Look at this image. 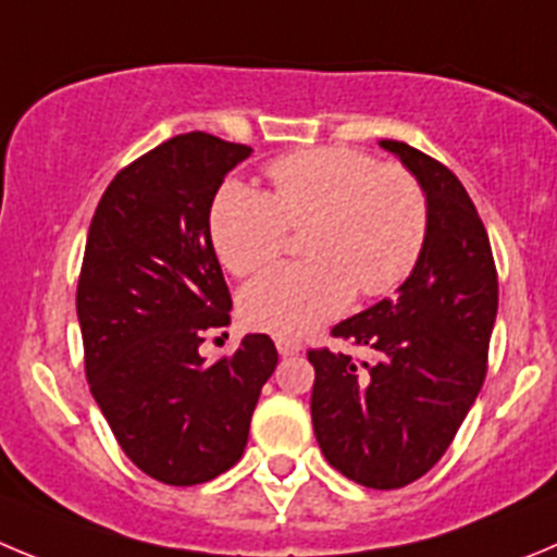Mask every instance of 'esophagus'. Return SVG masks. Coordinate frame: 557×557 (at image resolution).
<instances>
[{"label": "esophagus", "instance_id": "1", "mask_svg": "<svg viewBox=\"0 0 557 557\" xmlns=\"http://www.w3.org/2000/svg\"><path fill=\"white\" fill-rule=\"evenodd\" d=\"M277 352L283 355V358H288V355H299V352H302V344H299L297 338H285V335H280Z\"/></svg>", "mask_w": 557, "mask_h": 557}]
</instances>
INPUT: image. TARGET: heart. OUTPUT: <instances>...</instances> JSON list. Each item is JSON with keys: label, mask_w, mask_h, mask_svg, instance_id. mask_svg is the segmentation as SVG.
Masks as SVG:
<instances>
[{"label": "heart", "mask_w": 557, "mask_h": 557, "mask_svg": "<svg viewBox=\"0 0 557 557\" xmlns=\"http://www.w3.org/2000/svg\"><path fill=\"white\" fill-rule=\"evenodd\" d=\"M272 194L227 183L210 208V238L235 277H249L305 230L308 260L249 283L242 315L252 330L302 335L347 308L352 294L377 299L413 272L428 242L422 183L405 166L349 147L302 149L272 160Z\"/></svg>", "instance_id": "heart-1"}]
</instances>
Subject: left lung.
Wrapping results in <instances>:
<instances>
[{"mask_svg":"<svg viewBox=\"0 0 557 557\" xmlns=\"http://www.w3.org/2000/svg\"><path fill=\"white\" fill-rule=\"evenodd\" d=\"M428 194L422 258L399 288L330 333L369 360L308 349L310 416L324 458L366 488H403L447 453L488 372L499 283L488 233L441 160L385 138Z\"/></svg>","mask_w":557,"mask_h":557,"instance_id":"left-lung-1","label":"left lung"}]
</instances>
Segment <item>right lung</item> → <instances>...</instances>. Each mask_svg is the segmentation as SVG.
Wrapping results in <instances>:
<instances>
[{"instance_id":"1","label":"right lung","mask_w":557,"mask_h":557,"mask_svg":"<svg viewBox=\"0 0 557 557\" xmlns=\"http://www.w3.org/2000/svg\"><path fill=\"white\" fill-rule=\"evenodd\" d=\"M252 149L174 135L110 180L77 280L85 377L144 474L197 485L238 463L260 388L277 366L267 333L205 363L199 344L230 324V288L210 242V205Z\"/></svg>"}]
</instances>
